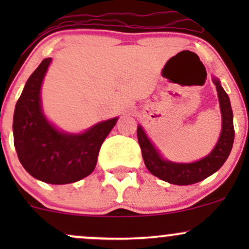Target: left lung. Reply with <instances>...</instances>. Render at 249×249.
<instances>
[{
    "label": "left lung",
    "mask_w": 249,
    "mask_h": 249,
    "mask_svg": "<svg viewBox=\"0 0 249 249\" xmlns=\"http://www.w3.org/2000/svg\"><path fill=\"white\" fill-rule=\"evenodd\" d=\"M214 84L218 91L220 108H221L222 130L218 144L213 148L212 152L201 160L191 164H176V162L164 160L148 141L142 126L137 128V136H138L145 166L153 176L174 185L196 184L216 172L227 160L234 142L233 111L230 98L221 88L218 79H214Z\"/></svg>",
    "instance_id": "obj_1"
}]
</instances>
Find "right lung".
Returning <instances> with one entry per match:
<instances>
[{"label":"right lung","instance_id":"add662e5","mask_svg":"<svg viewBox=\"0 0 249 249\" xmlns=\"http://www.w3.org/2000/svg\"><path fill=\"white\" fill-rule=\"evenodd\" d=\"M51 58L29 77L14 112V144L19 161L34 178L48 184L78 181L95 170L99 148L118 118L96 124L81 134L57 131L41 108V85Z\"/></svg>","mask_w":249,"mask_h":249}]
</instances>
